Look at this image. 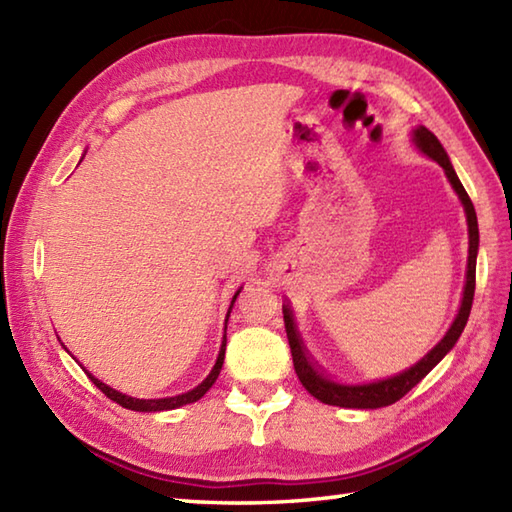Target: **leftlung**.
Returning <instances> with one entry per match:
<instances>
[{"mask_svg": "<svg viewBox=\"0 0 512 512\" xmlns=\"http://www.w3.org/2000/svg\"><path fill=\"white\" fill-rule=\"evenodd\" d=\"M411 143L422 156H427L433 162H438V165L444 169V176H447L455 195H458L462 206H464L466 226H469V259H466V281H464L460 308H458V314H455L453 323L449 325L447 334H444L442 339L433 345L418 363H413L411 367L402 369V372H398L394 376L372 380V383H339V380H332L325 376L321 369H317V365L310 361V356L306 354V347H303L301 336L297 332V323H295V317H292V310L288 308V303H284L281 310H284V323H286V334H288V343H290V352H292V365H295V372L301 380V385L308 389V394L325 402V405L345 407V409H380V407L394 405L396 400H400L409 389L416 387L420 380L453 350V345L458 343L460 334L464 332L466 321H469L473 295H475L477 250H480V228H477V215L473 209V202L469 195H466L458 173H455V169L451 165L449 154L444 151L436 134L429 132L424 125H416L411 129Z\"/></svg>", "mask_w": 512, "mask_h": 512, "instance_id": "1", "label": "left lung"}]
</instances>
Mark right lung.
<instances>
[{
  "label": "right lung",
  "instance_id": "right-lung-1",
  "mask_svg": "<svg viewBox=\"0 0 512 512\" xmlns=\"http://www.w3.org/2000/svg\"><path fill=\"white\" fill-rule=\"evenodd\" d=\"M239 292H242V288H239L233 299H231V306H228V312H226V319H224V336H222V345H220V354H217L215 358V365L209 372V376H206L202 383L198 387H193L189 391H184V394H178V396H167V398H134V396H127L123 394V391H118L110 385H105L103 380L94 378L88 369H85V374H88V378L92 380V383L99 387L103 394L118 402V405L125 407V409H132V411H143V413H156V411H171V409H178V407H184V405H191V402L200 400L206 391H209L213 387V383L217 380V376H220L222 372V365H224V352H226V323H228V317H231V310L235 306V299L239 297Z\"/></svg>",
  "mask_w": 512,
  "mask_h": 512
}]
</instances>
